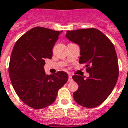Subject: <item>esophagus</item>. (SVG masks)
I'll return each mask as SVG.
<instances>
[{"label":"esophagus","mask_w":128,"mask_h":128,"mask_svg":"<svg viewBox=\"0 0 128 128\" xmlns=\"http://www.w3.org/2000/svg\"><path fill=\"white\" fill-rule=\"evenodd\" d=\"M72 80V75L70 74H68V81L70 82V81H71Z\"/></svg>","instance_id":"34e87169"}]
</instances>
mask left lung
I'll return each instance as SVG.
<instances>
[{"mask_svg":"<svg viewBox=\"0 0 128 128\" xmlns=\"http://www.w3.org/2000/svg\"><path fill=\"white\" fill-rule=\"evenodd\" d=\"M66 36L80 48L79 62L85 64L90 77L74 74L79 85L73 93L79 105L94 108L106 100L114 90L118 78V62L112 42L101 31L94 29L68 31Z\"/></svg>","mask_w":128,"mask_h":128,"instance_id":"obj_1","label":"left lung"}]
</instances>
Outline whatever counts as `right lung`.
I'll return each instance as SVG.
<instances>
[{"label":"right lung","mask_w":128,"mask_h":128,"mask_svg":"<svg viewBox=\"0 0 128 128\" xmlns=\"http://www.w3.org/2000/svg\"><path fill=\"white\" fill-rule=\"evenodd\" d=\"M62 32L36 26L15 43L11 54L9 75L14 91L27 106L40 109L52 104L58 91L68 80L66 72L46 74L45 60L50 59L53 48Z\"/></svg>","instance_id":"1"}]
</instances>
